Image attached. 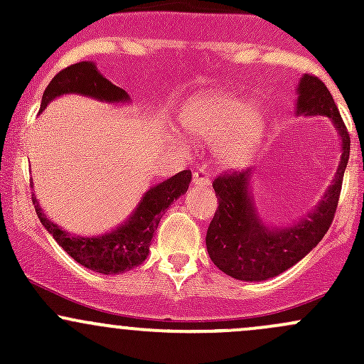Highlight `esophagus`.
<instances>
[{
  "label": "esophagus",
  "instance_id": "34e87169",
  "mask_svg": "<svg viewBox=\"0 0 364 364\" xmlns=\"http://www.w3.org/2000/svg\"><path fill=\"white\" fill-rule=\"evenodd\" d=\"M193 185L208 188L211 185V178H209V174L205 171H196L193 172Z\"/></svg>",
  "mask_w": 364,
  "mask_h": 364
}]
</instances>
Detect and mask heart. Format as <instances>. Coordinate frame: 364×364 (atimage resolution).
<instances>
[{
	"mask_svg": "<svg viewBox=\"0 0 364 364\" xmlns=\"http://www.w3.org/2000/svg\"><path fill=\"white\" fill-rule=\"evenodd\" d=\"M181 123L196 141L215 144L222 165H240L253 155L266 132V116L243 98L204 91L183 107Z\"/></svg>",
	"mask_w": 364,
	"mask_h": 364,
	"instance_id": "1",
	"label": "heart"
}]
</instances>
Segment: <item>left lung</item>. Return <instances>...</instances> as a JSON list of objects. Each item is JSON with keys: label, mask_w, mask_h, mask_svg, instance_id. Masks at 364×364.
Listing matches in <instances>:
<instances>
[{"label": "left lung", "mask_w": 364, "mask_h": 364, "mask_svg": "<svg viewBox=\"0 0 364 364\" xmlns=\"http://www.w3.org/2000/svg\"><path fill=\"white\" fill-rule=\"evenodd\" d=\"M297 116L329 117L340 137L341 155L331 185L317 205L291 225H269L257 209L252 192V168L218 176L213 188L218 209L209 223L205 247L213 264L243 282H264L278 277L308 255L324 237L335 218L341 179L350 153V137L321 79L304 73L296 87Z\"/></svg>", "instance_id": "obj_1"}]
</instances>
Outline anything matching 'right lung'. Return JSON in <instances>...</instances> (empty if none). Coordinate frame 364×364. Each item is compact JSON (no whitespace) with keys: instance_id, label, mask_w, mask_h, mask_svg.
<instances>
[{"instance_id":"obj_1","label":"right lung","mask_w":364,"mask_h":364,"mask_svg":"<svg viewBox=\"0 0 364 364\" xmlns=\"http://www.w3.org/2000/svg\"><path fill=\"white\" fill-rule=\"evenodd\" d=\"M63 95H80L112 105L132 102L130 95L105 79L93 61H80L61 70L43 91L40 112L46 111L54 98ZM190 181H192V172L183 171L159 185H153L151 188L146 190L142 199L123 223L98 236L70 234L68 230L61 229L58 223L47 218L36 197H33V204L42 225L73 260L97 273L119 274L144 262L149 253L153 234L160 223L161 213L178 197L186 193Z\"/></svg>"}]
</instances>
